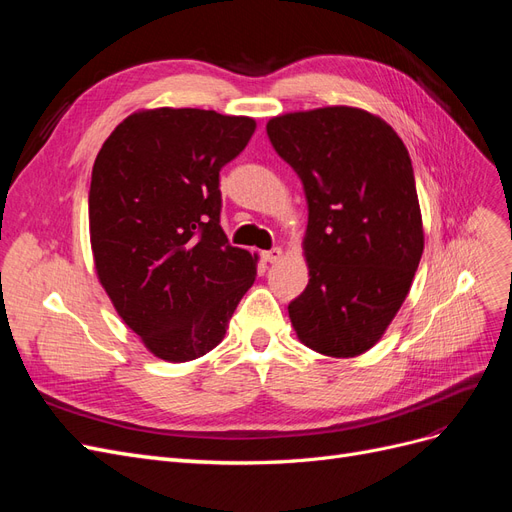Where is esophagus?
<instances>
[{
    "label": "esophagus",
    "instance_id": "1",
    "mask_svg": "<svg viewBox=\"0 0 512 512\" xmlns=\"http://www.w3.org/2000/svg\"><path fill=\"white\" fill-rule=\"evenodd\" d=\"M262 258H265L267 262H277L282 258V247H271V250H267V252H262Z\"/></svg>",
    "mask_w": 512,
    "mask_h": 512
}]
</instances>
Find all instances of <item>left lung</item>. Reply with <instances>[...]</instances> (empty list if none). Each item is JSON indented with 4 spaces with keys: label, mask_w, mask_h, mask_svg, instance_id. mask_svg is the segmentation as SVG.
Returning a JSON list of instances; mask_svg holds the SVG:
<instances>
[{
    "label": "left lung",
    "mask_w": 512,
    "mask_h": 512,
    "mask_svg": "<svg viewBox=\"0 0 512 512\" xmlns=\"http://www.w3.org/2000/svg\"><path fill=\"white\" fill-rule=\"evenodd\" d=\"M267 134L309 211V282L288 303L292 327L320 354H361L399 312L423 254L408 149L389 123L350 106L275 117Z\"/></svg>",
    "instance_id": "1"
}]
</instances>
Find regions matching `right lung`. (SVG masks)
<instances>
[{
	"label": "right lung",
	"mask_w": 512,
	"mask_h": 512,
	"mask_svg": "<svg viewBox=\"0 0 512 512\" xmlns=\"http://www.w3.org/2000/svg\"><path fill=\"white\" fill-rule=\"evenodd\" d=\"M254 130L250 117L200 108L134 113L91 170L98 277L123 322L164 361L218 346L254 284L256 256L232 247L220 226V170Z\"/></svg>",
	"instance_id": "right-lung-1"
}]
</instances>
